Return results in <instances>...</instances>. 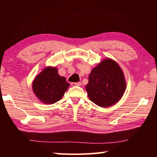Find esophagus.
I'll use <instances>...</instances> for the list:
<instances>
[{
    "instance_id": "obj_1",
    "label": "esophagus",
    "mask_w": 157,
    "mask_h": 157,
    "mask_svg": "<svg viewBox=\"0 0 157 157\" xmlns=\"http://www.w3.org/2000/svg\"><path fill=\"white\" fill-rule=\"evenodd\" d=\"M71 85L72 86H82V82H72V83L71 84Z\"/></svg>"
}]
</instances>
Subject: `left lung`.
<instances>
[{
	"label": "left lung",
	"instance_id": "left-lung-1",
	"mask_svg": "<svg viewBox=\"0 0 157 157\" xmlns=\"http://www.w3.org/2000/svg\"><path fill=\"white\" fill-rule=\"evenodd\" d=\"M125 89L123 71L111 59L103 60L93 69L86 86L89 99L102 107H110L118 102Z\"/></svg>",
	"mask_w": 157,
	"mask_h": 157
}]
</instances>
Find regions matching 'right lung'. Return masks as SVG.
I'll list each match as a JSON object with an SVG mask.
<instances>
[{"label":"right lung","mask_w":157,"mask_h":157,"mask_svg":"<svg viewBox=\"0 0 157 157\" xmlns=\"http://www.w3.org/2000/svg\"><path fill=\"white\" fill-rule=\"evenodd\" d=\"M69 85L64 77L59 75L56 68L48 67L34 79L33 89L42 102L54 104L63 97Z\"/></svg>","instance_id":"1"}]
</instances>
